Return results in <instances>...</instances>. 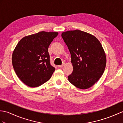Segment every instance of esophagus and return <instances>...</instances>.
Here are the masks:
<instances>
[{
    "label": "esophagus",
    "mask_w": 123,
    "mask_h": 123,
    "mask_svg": "<svg viewBox=\"0 0 123 123\" xmlns=\"http://www.w3.org/2000/svg\"><path fill=\"white\" fill-rule=\"evenodd\" d=\"M64 65H65V64H64V63H63V64H62V65H58V68H62V67H63L64 66Z\"/></svg>",
    "instance_id": "obj_1"
}]
</instances>
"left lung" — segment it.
Returning <instances> with one entry per match:
<instances>
[{"instance_id":"left-lung-1","label":"left lung","mask_w":123,"mask_h":123,"mask_svg":"<svg viewBox=\"0 0 123 123\" xmlns=\"http://www.w3.org/2000/svg\"><path fill=\"white\" fill-rule=\"evenodd\" d=\"M71 56L73 72L69 82L80 89H87L103 74L106 57L102 45L95 36L80 30L62 33Z\"/></svg>"}]
</instances>
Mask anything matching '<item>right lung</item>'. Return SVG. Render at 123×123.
<instances>
[{"label":"right lung","instance_id":"obj_1","mask_svg":"<svg viewBox=\"0 0 123 123\" xmlns=\"http://www.w3.org/2000/svg\"><path fill=\"white\" fill-rule=\"evenodd\" d=\"M58 35L41 31L24 37L17 44L12 65L17 75L27 86H40L51 78L55 68L50 64L48 48Z\"/></svg>","mask_w":123,"mask_h":123}]
</instances>
